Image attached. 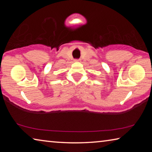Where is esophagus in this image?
<instances>
[{"label": "esophagus", "instance_id": "esophagus-1", "mask_svg": "<svg viewBox=\"0 0 152 152\" xmlns=\"http://www.w3.org/2000/svg\"><path fill=\"white\" fill-rule=\"evenodd\" d=\"M80 60H79V59H76V60H75V61H79Z\"/></svg>", "mask_w": 152, "mask_h": 152}]
</instances>
